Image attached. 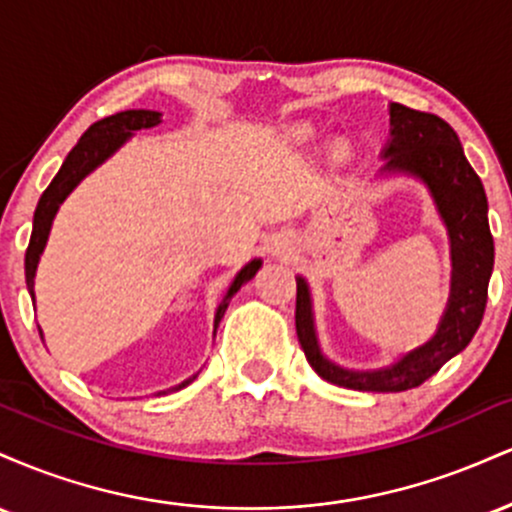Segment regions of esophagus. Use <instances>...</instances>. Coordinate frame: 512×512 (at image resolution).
<instances>
[{
	"label": "esophagus",
	"mask_w": 512,
	"mask_h": 512,
	"mask_svg": "<svg viewBox=\"0 0 512 512\" xmlns=\"http://www.w3.org/2000/svg\"><path fill=\"white\" fill-rule=\"evenodd\" d=\"M269 252H272L274 257H289L293 252V243L289 238L284 236H276L272 238V245H269Z\"/></svg>",
	"instance_id": "esophagus-1"
}]
</instances>
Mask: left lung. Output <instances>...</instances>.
Masks as SVG:
<instances>
[{"label": "left lung", "mask_w": 512, "mask_h": 512, "mask_svg": "<svg viewBox=\"0 0 512 512\" xmlns=\"http://www.w3.org/2000/svg\"><path fill=\"white\" fill-rule=\"evenodd\" d=\"M390 137L380 151L378 178L407 175L433 199L450 243V296L433 337L380 368H346L325 356L317 339L313 293L296 276V332L305 358L327 383L358 392H404L436 375L477 334L493 272L489 202L479 175L464 158L455 129L438 115L390 103Z\"/></svg>", "instance_id": "obj_1"}]
</instances>
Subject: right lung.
I'll list each match as a JSON object with an SVG mask.
<instances>
[{"label":"right lung","instance_id":"obj_1","mask_svg":"<svg viewBox=\"0 0 512 512\" xmlns=\"http://www.w3.org/2000/svg\"><path fill=\"white\" fill-rule=\"evenodd\" d=\"M161 122L163 120L158 110H122V113L103 117V120L93 122V125L86 129L84 137L76 142L74 149L69 151V156L64 158L62 168L57 170V175L52 178L48 190L43 192V197H40L38 207H35V214H33V233H31V243H28V250H26V286H28V293H31L33 303H35V291H33L35 272H38L40 255L45 252V245H48V238L52 231V221H55L57 211H60L64 199L72 195L76 185H81V180H86L93 170L101 168L110 156H115L117 151H120L122 146H125L129 139L139 132V129H151L161 125ZM260 267H262V260L260 257H255V260H250L236 276H233L231 286H228V291L223 293L221 303L216 305L214 337H216V327H219L221 317L228 308V301L236 296L240 286L248 284ZM40 337H43V332H40ZM197 375L199 373L190 375V378L182 380L180 385L168 387V390L156 392V395L178 392L182 387L190 385Z\"/></svg>","mask_w":512,"mask_h":512}]
</instances>
